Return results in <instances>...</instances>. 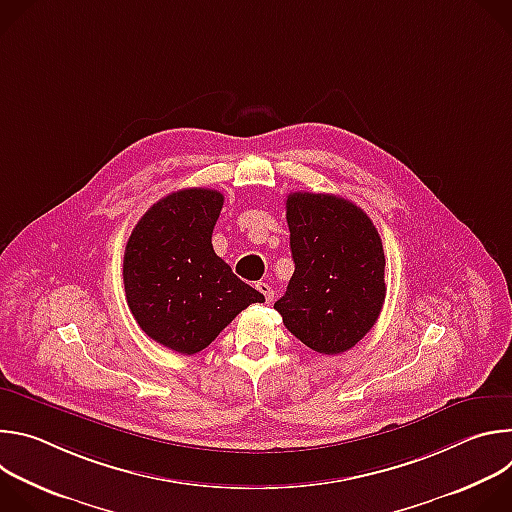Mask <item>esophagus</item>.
<instances>
[{
  "label": "esophagus",
  "mask_w": 512,
  "mask_h": 512,
  "mask_svg": "<svg viewBox=\"0 0 512 512\" xmlns=\"http://www.w3.org/2000/svg\"><path fill=\"white\" fill-rule=\"evenodd\" d=\"M257 289L261 291V294H263V298H265V302H267V304H271V302H273V289H271V285H269V283L259 281V283H257Z\"/></svg>",
  "instance_id": "obj_1"
}]
</instances>
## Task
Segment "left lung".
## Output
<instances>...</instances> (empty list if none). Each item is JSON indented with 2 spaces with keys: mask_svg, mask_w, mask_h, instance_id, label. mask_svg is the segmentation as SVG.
<instances>
[{
  "mask_svg": "<svg viewBox=\"0 0 512 512\" xmlns=\"http://www.w3.org/2000/svg\"><path fill=\"white\" fill-rule=\"evenodd\" d=\"M285 218L296 271L273 308L306 346L342 354L383 310L387 285L379 231L367 212L334 194H289Z\"/></svg>",
  "mask_w": 512,
  "mask_h": 512,
  "instance_id": "8db88e82",
  "label": "left lung"
}]
</instances>
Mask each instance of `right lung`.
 <instances>
[{
  "instance_id": "right-lung-1",
  "label": "right lung",
  "mask_w": 512,
  "mask_h": 512,
  "mask_svg": "<svg viewBox=\"0 0 512 512\" xmlns=\"http://www.w3.org/2000/svg\"><path fill=\"white\" fill-rule=\"evenodd\" d=\"M225 196L210 188L168 194L135 225L123 257L127 306L162 346L196 354L263 294L212 249Z\"/></svg>"
}]
</instances>
